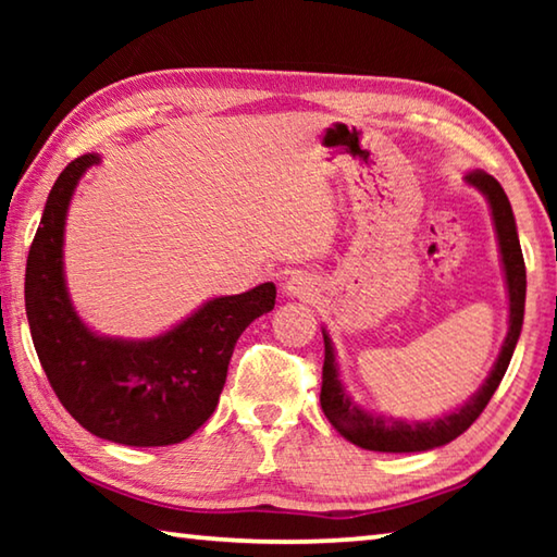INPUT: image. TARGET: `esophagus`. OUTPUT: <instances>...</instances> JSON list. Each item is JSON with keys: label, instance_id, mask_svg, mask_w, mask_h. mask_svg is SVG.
I'll use <instances>...</instances> for the list:
<instances>
[{"label": "esophagus", "instance_id": "1", "mask_svg": "<svg viewBox=\"0 0 557 557\" xmlns=\"http://www.w3.org/2000/svg\"><path fill=\"white\" fill-rule=\"evenodd\" d=\"M282 289L287 292L289 297H299V299H309L317 295V287H314V280L307 277L305 272H297V275H292Z\"/></svg>", "mask_w": 557, "mask_h": 557}]
</instances>
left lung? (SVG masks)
<instances>
[{
	"label": "left lung",
	"instance_id": "1",
	"mask_svg": "<svg viewBox=\"0 0 557 557\" xmlns=\"http://www.w3.org/2000/svg\"><path fill=\"white\" fill-rule=\"evenodd\" d=\"M467 182L471 186H476L479 191H484L488 203H492L498 248H502V260L506 270L508 301H511V319H508V334H506L504 348L502 354H498L494 371L488 373L486 383L482 385V391H479L474 398L465 405V408L430 422H400L393 418H379V414L366 412L351 403V398H348L342 388V381H338L332 342H329V336L324 334L322 393H319L322 410L329 418V422H332V425L342 432L348 442H354V445L363 449L425 451V449L447 445V442L459 437L461 432H467L471 428V422L484 412L488 400H492V395L498 388V383L504 379L508 363H511L516 342L518 336H521L523 305H525V262H523L521 243H518L513 211H511V203L506 199L502 184H498L494 176H488L486 172H471L467 176Z\"/></svg>",
	"mask_w": 557,
	"mask_h": 557
}]
</instances>
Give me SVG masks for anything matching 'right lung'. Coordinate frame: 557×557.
<instances>
[{
	"mask_svg": "<svg viewBox=\"0 0 557 557\" xmlns=\"http://www.w3.org/2000/svg\"><path fill=\"white\" fill-rule=\"evenodd\" d=\"M96 154L63 169L46 201L26 260V317L53 393L96 437L164 447L194 435L219 405L235 342L275 307V285L219 297L164 336L120 342L92 334L73 312L63 282V223L73 188Z\"/></svg>",
	"mask_w": 557,
	"mask_h": 557,
	"instance_id": "right-lung-1",
	"label": "right lung"
}]
</instances>
